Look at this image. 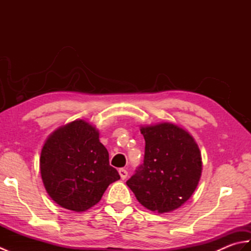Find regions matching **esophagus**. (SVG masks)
<instances>
[{"label":"esophagus","instance_id":"obj_1","mask_svg":"<svg viewBox=\"0 0 251 251\" xmlns=\"http://www.w3.org/2000/svg\"><path fill=\"white\" fill-rule=\"evenodd\" d=\"M119 173H120V176H121V178H122L123 180L126 179L127 176H128V173H127V170L124 169V168H120V169H119Z\"/></svg>","mask_w":251,"mask_h":251}]
</instances>
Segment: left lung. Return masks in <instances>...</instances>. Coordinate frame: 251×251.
<instances>
[{
    "label": "left lung",
    "instance_id": "left-lung-1",
    "mask_svg": "<svg viewBox=\"0 0 251 251\" xmlns=\"http://www.w3.org/2000/svg\"><path fill=\"white\" fill-rule=\"evenodd\" d=\"M145 158L126 181L148 209H177L193 194L201 178L200 149L188 132L169 123L142 127Z\"/></svg>",
    "mask_w": 251,
    "mask_h": 251
}]
</instances>
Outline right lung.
Instances as JSON below:
<instances>
[{"instance_id":"1","label":"right lung","mask_w":251,"mask_h":251,"mask_svg":"<svg viewBox=\"0 0 251 251\" xmlns=\"http://www.w3.org/2000/svg\"><path fill=\"white\" fill-rule=\"evenodd\" d=\"M47 193L58 205L85 211L97 204L106 188L120 179L95 127L74 121L50 135L40 158Z\"/></svg>"}]
</instances>
